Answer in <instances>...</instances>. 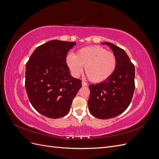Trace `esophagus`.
Here are the masks:
<instances>
[{"mask_svg": "<svg viewBox=\"0 0 159 159\" xmlns=\"http://www.w3.org/2000/svg\"><path fill=\"white\" fill-rule=\"evenodd\" d=\"M81 84H82V86H87L88 85V83L85 82V81H82V83H81Z\"/></svg>", "mask_w": 159, "mask_h": 159, "instance_id": "esophagus-1", "label": "esophagus"}]
</instances>
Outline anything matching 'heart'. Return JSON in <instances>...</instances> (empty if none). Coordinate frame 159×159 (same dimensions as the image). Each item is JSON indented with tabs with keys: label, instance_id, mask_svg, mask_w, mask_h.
Masks as SVG:
<instances>
[{
	"label": "heart",
	"instance_id": "heart-1",
	"mask_svg": "<svg viewBox=\"0 0 159 159\" xmlns=\"http://www.w3.org/2000/svg\"><path fill=\"white\" fill-rule=\"evenodd\" d=\"M66 63L74 75H78L83 70L88 78L93 82H102L113 75L117 68V57L99 46L85 47L79 50L75 55L70 54Z\"/></svg>",
	"mask_w": 159,
	"mask_h": 159
}]
</instances>
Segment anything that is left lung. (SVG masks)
<instances>
[{
	"label": "left lung",
	"instance_id": "1",
	"mask_svg": "<svg viewBox=\"0 0 159 159\" xmlns=\"http://www.w3.org/2000/svg\"><path fill=\"white\" fill-rule=\"evenodd\" d=\"M102 44L112 50L117 65L109 79L89 86L88 107L95 117L107 119L121 114L131 103L134 90V66L121 48L108 42Z\"/></svg>",
	"mask_w": 159,
	"mask_h": 159
}]
</instances>
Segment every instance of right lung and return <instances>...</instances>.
Returning <instances> with one entry per match:
<instances>
[{"label": "right lung", "mask_w": 159, "mask_h": 159, "mask_svg": "<svg viewBox=\"0 0 159 159\" xmlns=\"http://www.w3.org/2000/svg\"><path fill=\"white\" fill-rule=\"evenodd\" d=\"M76 42L54 40L35 49L26 65L25 88L33 107L57 119L68 113L81 80L71 77L66 55Z\"/></svg>", "instance_id": "add662e5"}]
</instances>
